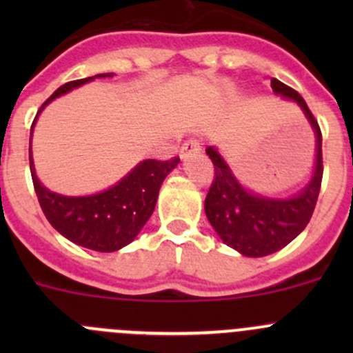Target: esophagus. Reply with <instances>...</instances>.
<instances>
[{
    "label": "esophagus",
    "mask_w": 353,
    "mask_h": 353,
    "mask_svg": "<svg viewBox=\"0 0 353 353\" xmlns=\"http://www.w3.org/2000/svg\"><path fill=\"white\" fill-rule=\"evenodd\" d=\"M201 152V147H199V141L198 140H188L186 143L181 147V157L183 159H188L191 155H196Z\"/></svg>",
    "instance_id": "34e87169"
}]
</instances>
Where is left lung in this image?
Listing matches in <instances>:
<instances>
[{"label": "left lung", "instance_id": "left-lung-1", "mask_svg": "<svg viewBox=\"0 0 353 353\" xmlns=\"http://www.w3.org/2000/svg\"><path fill=\"white\" fill-rule=\"evenodd\" d=\"M276 95L295 102L307 117L316 137V162L311 181L290 198H268L245 190L215 147L206 155L215 167V177L205 199V213L220 239L248 258H263L285 248L311 220L323 179V137L304 99L276 78H272Z\"/></svg>", "mask_w": 353, "mask_h": 353}]
</instances>
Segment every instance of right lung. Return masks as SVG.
<instances>
[{
  "label": "right lung",
  "mask_w": 353,
  "mask_h": 353,
  "mask_svg": "<svg viewBox=\"0 0 353 353\" xmlns=\"http://www.w3.org/2000/svg\"><path fill=\"white\" fill-rule=\"evenodd\" d=\"M110 77H114V73H101L61 85L39 109L30 128L28 148L34 190L46 219L68 241L99 252L117 251L134 241L154 213L163 179L170 170L176 169L179 159L176 157L165 162L154 159L143 160L109 190L88 196H65L49 191L39 181L32 159V131L39 114L54 99L95 78Z\"/></svg>",
  "instance_id": "obj_1"
}]
</instances>
